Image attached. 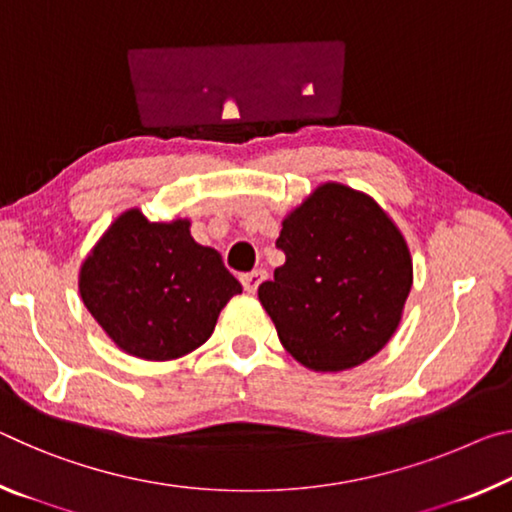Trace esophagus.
I'll return each mask as SVG.
<instances>
[{
    "label": "esophagus",
    "mask_w": 512,
    "mask_h": 512,
    "mask_svg": "<svg viewBox=\"0 0 512 512\" xmlns=\"http://www.w3.org/2000/svg\"><path fill=\"white\" fill-rule=\"evenodd\" d=\"M264 280H266V271H264V269H255V271H250V273H243V275H241L243 289H246L248 294H255L257 287L262 285Z\"/></svg>",
    "instance_id": "34e87169"
}]
</instances>
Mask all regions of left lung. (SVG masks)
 Listing matches in <instances>:
<instances>
[{
    "label": "left lung",
    "mask_w": 512,
    "mask_h": 512,
    "mask_svg": "<svg viewBox=\"0 0 512 512\" xmlns=\"http://www.w3.org/2000/svg\"><path fill=\"white\" fill-rule=\"evenodd\" d=\"M275 246L287 259L257 296L300 364L353 369L389 342L412 287V259L376 200L321 184L282 221Z\"/></svg>",
    "instance_id": "1"
}]
</instances>
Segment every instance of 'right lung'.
<instances>
[{
    "label": "right lung",
    "mask_w": 512,
    "mask_h": 512,
    "mask_svg": "<svg viewBox=\"0 0 512 512\" xmlns=\"http://www.w3.org/2000/svg\"><path fill=\"white\" fill-rule=\"evenodd\" d=\"M189 221L152 223L139 209L120 214L81 264L79 294L125 353L175 360L212 337L241 285L218 250L200 246Z\"/></svg>",
    "instance_id": "obj_1"
}]
</instances>
